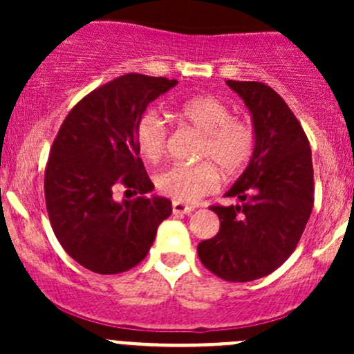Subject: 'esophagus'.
Masks as SVG:
<instances>
[{
    "mask_svg": "<svg viewBox=\"0 0 354 354\" xmlns=\"http://www.w3.org/2000/svg\"><path fill=\"white\" fill-rule=\"evenodd\" d=\"M192 210H194V207L192 205H187V203H183V202H173V214H176V216L190 214Z\"/></svg>",
    "mask_w": 354,
    "mask_h": 354,
    "instance_id": "esophagus-1",
    "label": "esophagus"
}]
</instances>
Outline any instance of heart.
Here are the masks:
<instances>
[{"instance_id": "b5f03b06", "label": "heart", "mask_w": 354, "mask_h": 354, "mask_svg": "<svg viewBox=\"0 0 354 354\" xmlns=\"http://www.w3.org/2000/svg\"><path fill=\"white\" fill-rule=\"evenodd\" d=\"M176 114L202 133L198 164H174L160 171L156 187L166 197L194 203L219 188L221 178L216 163L226 174L240 173L250 162L257 147L252 121L233 116L230 106L214 95H194L176 106ZM169 130L156 111H145L135 127V142L144 159L157 162L167 147Z\"/></svg>"}]
</instances>
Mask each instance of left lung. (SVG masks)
<instances>
[{
	"mask_svg": "<svg viewBox=\"0 0 354 354\" xmlns=\"http://www.w3.org/2000/svg\"><path fill=\"white\" fill-rule=\"evenodd\" d=\"M253 118L257 147L226 197L212 205L219 233L198 245V259L217 277L248 283L274 272L295 252L313 207L308 138L284 99L263 82L227 80Z\"/></svg>",
	"mask_w": 354,
	"mask_h": 354,
	"instance_id": "8db88e82",
	"label": "left lung"
}]
</instances>
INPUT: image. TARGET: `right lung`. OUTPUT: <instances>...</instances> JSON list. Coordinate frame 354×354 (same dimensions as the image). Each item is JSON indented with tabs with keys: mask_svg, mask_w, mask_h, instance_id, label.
Wrapping results in <instances>:
<instances>
[{
	"mask_svg": "<svg viewBox=\"0 0 354 354\" xmlns=\"http://www.w3.org/2000/svg\"><path fill=\"white\" fill-rule=\"evenodd\" d=\"M178 82L127 73L71 108L49 151L44 197L56 238L75 262L95 274L138 266L171 216V200L152 197L154 183L138 157L135 127L149 102ZM139 197L118 204L116 186Z\"/></svg>",
	"mask_w": 354,
	"mask_h": 354,
	"instance_id": "add662e5",
	"label": "right lung"
}]
</instances>
